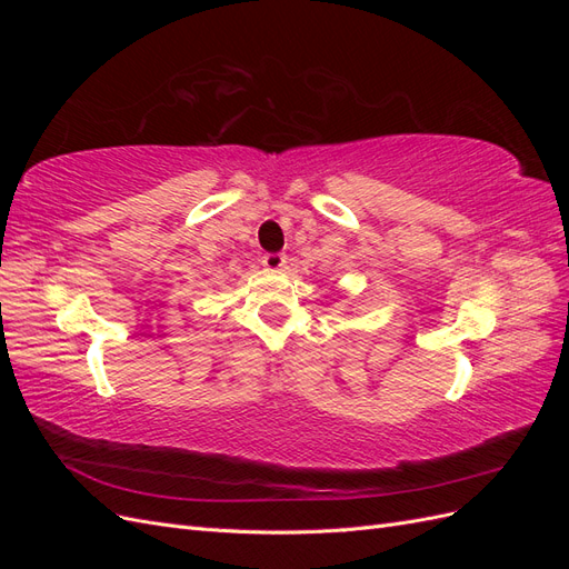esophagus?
Segmentation results:
<instances>
[{
  "label": "esophagus",
  "mask_w": 569,
  "mask_h": 569,
  "mask_svg": "<svg viewBox=\"0 0 569 569\" xmlns=\"http://www.w3.org/2000/svg\"><path fill=\"white\" fill-rule=\"evenodd\" d=\"M261 263H263L266 270H270V272H280V270L287 266V256H284V253H266Z\"/></svg>",
  "instance_id": "1"
}]
</instances>
